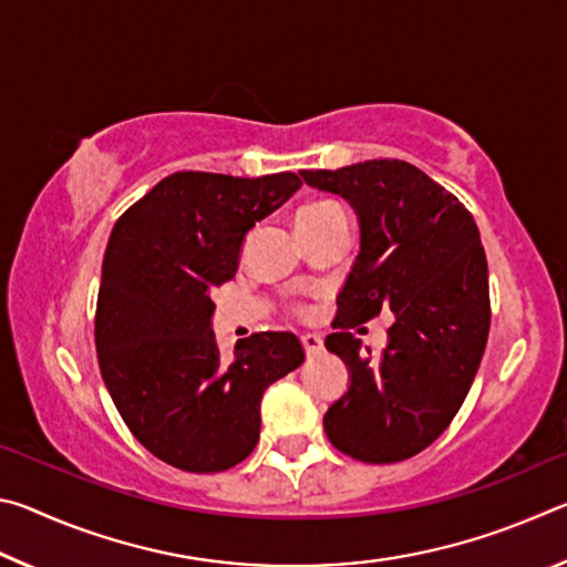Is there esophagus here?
<instances>
[{"instance_id":"obj_1","label":"esophagus","mask_w":567,"mask_h":567,"mask_svg":"<svg viewBox=\"0 0 567 567\" xmlns=\"http://www.w3.org/2000/svg\"><path fill=\"white\" fill-rule=\"evenodd\" d=\"M300 340H302V344H305L307 358H315V354H320V352L324 350V342H322L320 334H315V332H305Z\"/></svg>"}]
</instances>
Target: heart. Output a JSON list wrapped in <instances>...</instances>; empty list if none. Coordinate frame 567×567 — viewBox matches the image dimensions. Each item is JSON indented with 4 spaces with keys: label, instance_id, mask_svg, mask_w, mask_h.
<instances>
[{
    "label": "heart",
    "instance_id": "obj_1",
    "mask_svg": "<svg viewBox=\"0 0 567 567\" xmlns=\"http://www.w3.org/2000/svg\"><path fill=\"white\" fill-rule=\"evenodd\" d=\"M344 219H348V209L338 199H312L297 213V229H300V235L318 233V229L344 223Z\"/></svg>",
    "mask_w": 567,
    "mask_h": 567
}]
</instances>
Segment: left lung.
Returning a JSON list of instances; mask_svg holds the SVG:
<instances>
[{"instance_id": "1", "label": "left lung", "mask_w": 567, "mask_h": 567, "mask_svg": "<svg viewBox=\"0 0 567 567\" xmlns=\"http://www.w3.org/2000/svg\"><path fill=\"white\" fill-rule=\"evenodd\" d=\"M302 177L360 217V255L324 340L350 368V388L324 412V433L362 463H400L445 433L483 360L491 290L477 225L453 192L402 159ZM382 309L396 322L383 358L372 359L349 330Z\"/></svg>"}]
</instances>
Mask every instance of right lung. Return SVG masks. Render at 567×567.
Returning <instances> with one entry per match:
<instances>
[{"mask_svg":"<svg viewBox=\"0 0 567 567\" xmlns=\"http://www.w3.org/2000/svg\"><path fill=\"white\" fill-rule=\"evenodd\" d=\"M300 185L295 172H175L114 223L94 312L100 370L132 435L172 467L243 463L262 392L305 360L292 332L249 334L227 360L209 328L245 235Z\"/></svg>","mask_w":567,"mask_h":567,"instance_id":"add662e5","label":"right lung"}]
</instances>
